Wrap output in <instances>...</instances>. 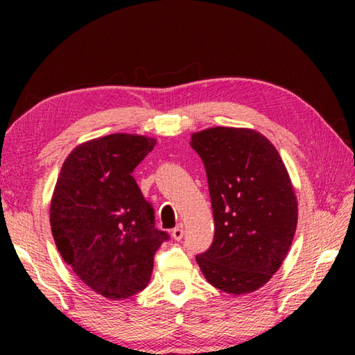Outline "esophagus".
<instances>
[{
    "instance_id": "obj_1",
    "label": "esophagus",
    "mask_w": 355,
    "mask_h": 355,
    "mask_svg": "<svg viewBox=\"0 0 355 355\" xmlns=\"http://www.w3.org/2000/svg\"><path fill=\"white\" fill-rule=\"evenodd\" d=\"M183 233H184V232H183V225L180 224V225H177V227L172 230V238L175 239V241H180V239L183 238Z\"/></svg>"
}]
</instances>
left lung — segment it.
<instances>
[{
    "label": "left lung",
    "mask_w": 355,
    "mask_h": 355,
    "mask_svg": "<svg viewBox=\"0 0 355 355\" xmlns=\"http://www.w3.org/2000/svg\"><path fill=\"white\" fill-rule=\"evenodd\" d=\"M205 164L214 218L211 248L197 255L205 279L230 294L254 293L279 271L297 225V200L275 147L249 128L191 136Z\"/></svg>",
    "instance_id": "1"
}]
</instances>
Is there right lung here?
Wrapping results in <instances>:
<instances>
[{"instance_id":"1","label":"right lung","mask_w":355,"mask_h":355,"mask_svg":"<svg viewBox=\"0 0 355 355\" xmlns=\"http://www.w3.org/2000/svg\"><path fill=\"white\" fill-rule=\"evenodd\" d=\"M155 144L125 133L84 142L64 161L53 192L50 224L59 254L107 299L142 291L155 252L169 239L155 227L153 207L131 175Z\"/></svg>"}]
</instances>
